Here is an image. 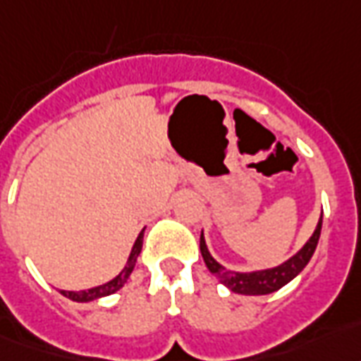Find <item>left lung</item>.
<instances>
[{"label": "left lung", "mask_w": 361, "mask_h": 361, "mask_svg": "<svg viewBox=\"0 0 361 361\" xmlns=\"http://www.w3.org/2000/svg\"><path fill=\"white\" fill-rule=\"evenodd\" d=\"M321 235V219L315 227L314 235L310 236V240L304 244V248L296 252L290 259H286L285 264L271 267V269L252 271V273H240V271H228L227 267H223L219 262H215V257L209 254V250L206 246V238L204 233L200 236V252L202 257L206 262L207 269L212 271L215 277L219 279V283L231 288L236 294H246V296H262V294H271V292L283 288L286 283H290L292 279L298 275L300 271L304 269L307 262L314 256L317 242H319Z\"/></svg>", "instance_id": "8db88e82"}]
</instances>
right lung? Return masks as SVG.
<instances>
[{
  "label": "right lung",
  "instance_id": "obj_1",
  "mask_svg": "<svg viewBox=\"0 0 361 361\" xmlns=\"http://www.w3.org/2000/svg\"><path fill=\"white\" fill-rule=\"evenodd\" d=\"M142 238H144V231H142L140 235H138V238H136V242H134L133 250H130V256H128V259H126L125 269L121 271L117 277L111 279V281H109V283H105V285L94 286V288H88V290H78V292L61 290L63 296L75 300V302H92V300L104 298V296H109V294H113V292H117L119 288H123V285L128 281L130 273H133L134 265H136V259H138V256H140Z\"/></svg>",
  "mask_w": 361,
  "mask_h": 361
}]
</instances>
